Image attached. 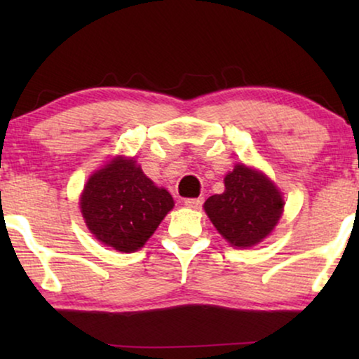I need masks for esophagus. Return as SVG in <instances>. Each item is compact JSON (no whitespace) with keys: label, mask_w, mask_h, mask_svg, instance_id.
Wrapping results in <instances>:
<instances>
[{"label":"esophagus","mask_w":359,"mask_h":359,"mask_svg":"<svg viewBox=\"0 0 359 359\" xmlns=\"http://www.w3.org/2000/svg\"><path fill=\"white\" fill-rule=\"evenodd\" d=\"M204 203V198H188L184 199V205L186 208H191V209H199L201 205Z\"/></svg>","instance_id":"esophagus-1"}]
</instances>
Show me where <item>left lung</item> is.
Wrapping results in <instances>:
<instances>
[{
  "mask_svg": "<svg viewBox=\"0 0 359 359\" xmlns=\"http://www.w3.org/2000/svg\"><path fill=\"white\" fill-rule=\"evenodd\" d=\"M225 191L204 203L215 229L233 247H252L269 235L283 214L284 201L266 176L237 165L225 176Z\"/></svg>",
  "mask_w": 359,
  "mask_h": 359,
  "instance_id": "8db88e82",
  "label": "left lung"
}]
</instances>
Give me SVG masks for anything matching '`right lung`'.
Masks as SVG:
<instances>
[{"label":"right lung","mask_w":359,"mask_h":359,"mask_svg":"<svg viewBox=\"0 0 359 359\" xmlns=\"http://www.w3.org/2000/svg\"><path fill=\"white\" fill-rule=\"evenodd\" d=\"M80 204L88 229L97 240L130 253L144 247L175 203L134 160L117 156L88 180Z\"/></svg>","instance_id":"add662e5"}]
</instances>
